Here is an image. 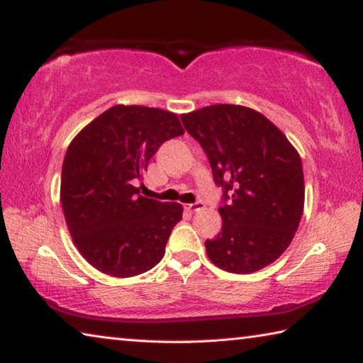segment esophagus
Segmentation results:
<instances>
[{
  "label": "esophagus",
  "mask_w": 363,
  "mask_h": 363,
  "mask_svg": "<svg viewBox=\"0 0 363 363\" xmlns=\"http://www.w3.org/2000/svg\"><path fill=\"white\" fill-rule=\"evenodd\" d=\"M186 208H187L189 211L196 213V211H200V210H205V203H203V201H195V203H190Z\"/></svg>",
  "instance_id": "obj_1"
}]
</instances>
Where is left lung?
<instances>
[{"label": "left lung", "mask_w": 363, "mask_h": 363, "mask_svg": "<svg viewBox=\"0 0 363 363\" xmlns=\"http://www.w3.org/2000/svg\"><path fill=\"white\" fill-rule=\"evenodd\" d=\"M223 189V229L206 240L213 264L251 274L284 253L304 208L303 163L272 121L256 110L216 104L181 115Z\"/></svg>", "instance_id": "left-lung-1"}]
</instances>
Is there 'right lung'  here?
Returning a JSON list of instances; mask_svg holds the SVG:
<instances>
[{"label":"right lung","mask_w":363,"mask_h":363,"mask_svg":"<svg viewBox=\"0 0 363 363\" xmlns=\"http://www.w3.org/2000/svg\"><path fill=\"white\" fill-rule=\"evenodd\" d=\"M182 134L174 113L115 106L72 140L60 203L73 242L97 270L125 279L162 261L182 206L140 196L136 182L160 145Z\"/></svg>","instance_id":"1"}]
</instances>
